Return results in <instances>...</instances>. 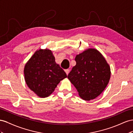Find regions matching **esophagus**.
I'll return each mask as SVG.
<instances>
[{"mask_svg": "<svg viewBox=\"0 0 133 133\" xmlns=\"http://www.w3.org/2000/svg\"><path fill=\"white\" fill-rule=\"evenodd\" d=\"M65 72L66 73V74L67 75H68L69 74V72H70V70H69V69H66V70H65Z\"/></svg>", "mask_w": 133, "mask_h": 133, "instance_id": "1", "label": "esophagus"}]
</instances>
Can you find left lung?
I'll list each match as a JSON object with an SVG mask.
<instances>
[{"label": "left lung", "instance_id": "1", "mask_svg": "<svg viewBox=\"0 0 133 133\" xmlns=\"http://www.w3.org/2000/svg\"><path fill=\"white\" fill-rule=\"evenodd\" d=\"M75 61L76 64L67 78L82 99H94L102 92L109 82V64L101 53L94 48H89L77 55Z\"/></svg>", "mask_w": 133, "mask_h": 133}]
</instances>
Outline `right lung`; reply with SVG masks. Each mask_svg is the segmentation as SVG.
<instances>
[{
  "label": "right lung",
  "instance_id": "right-lung-1",
  "mask_svg": "<svg viewBox=\"0 0 133 133\" xmlns=\"http://www.w3.org/2000/svg\"><path fill=\"white\" fill-rule=\"evenodd\" d=\"M24 79L28 88L40 97H46L54 91L59 82L67 75L59 64L51 50L37 51L26 63Z\"/></svg>",
  "mask_w": 133,
  "mask_h": 133
}]
</instances>
